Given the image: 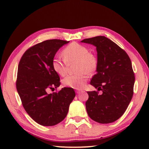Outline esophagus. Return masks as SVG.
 I'll list each match as a JSON object with an SVG mask.
<instances>
[{
	"label": "esophagus",
	"mask_w": 149,
	"mask_h": 149,
	"mask_svg": "<svg viewBox=\"0 0 149 149\" xmlns=\"http://www.w3.org/2000/svg\"><path fill=\"white\" fill-rule=\"evenodd\" d=\"M75 92H76L77 93H81V90H76V91H75Z\"/></svg>",
	"instance_id": "34e87169"
}]
</instances>
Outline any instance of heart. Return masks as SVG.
<instances>
[{
    "instance_id": "obj_1",
    "label": "heart",
    "mask_w": 149,
    "mask_h": 149,
    "mask_svg": "<svg viewBox=\"0 0 149 149\" xmlns=\"http://www.w3.org/2000/svg\"><path fill=\"white\" fill-rule=\"evenodd\" d=\"M62 54L64 59L58 57L53 58L52 67L54 71L61 76H64L68 72V65L76 62L75 70L78 72L66 76L62 83L65 86L81 89L86 83L89 76L88 73H93L97 68L96 58L90 53L86 47L75 42L66 46L63 50Z\"/></svg>"
}]
</instances>
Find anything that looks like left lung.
<instances>
[{
  "instance_id": "obj_1",
  "label": "left lung",
  "mask_w": 149,
  "mask_h": 149,
  "mask_svg": "<svg viewBox=\"0 0 149 149\" xmlns=\"http://www.w3.org/2000/svg\"><path fill=\"white\" fill-rule=\"evenodd\" d=\"M81 42L96 47L97 74L90 84L102 91H88L86 102L88 115L94 121L109 123L125 113L133 95L135 81L132 63L124 50L102 36L86 38Z\"/></svg>"
}]
</instances>
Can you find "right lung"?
Instances as JSON below:
<instances>
[{"mask_svg": "<svg viewBox=\"0 0 149 149\" xmlns=\"http://www.w3.org/2000/svg\"><path fill=\"white\" fill-rule=\"evenodd\" d=\"M68 42L57 39L44 41L28 49L19 62L17 90L25 110L40 125L52 126L63 121L75 96L72 88L49 93L60 85L52 61L57 51Z\"/></svg>", "mask_w": 149, "mask_h": 149, "instance_id": "right-lung-1", "label": "right lung"}]
</instances>
